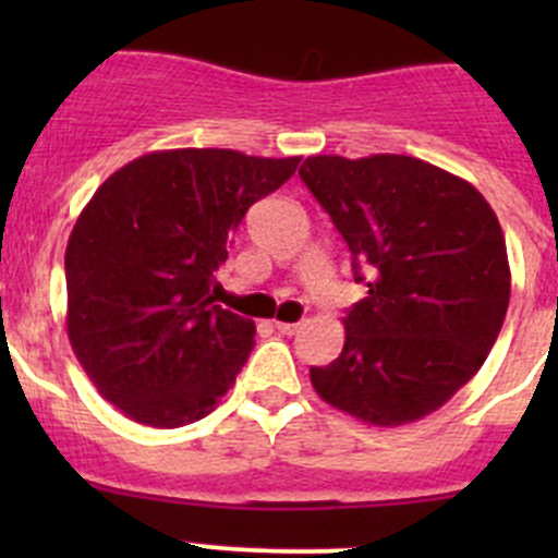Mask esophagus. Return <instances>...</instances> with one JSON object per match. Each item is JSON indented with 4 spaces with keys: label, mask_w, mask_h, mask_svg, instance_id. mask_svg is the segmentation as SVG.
<instances>
[{
    "label": "esophagus",
    "mask_w": 558,
    "mask_h": 558,
    "mask_svg": "<svg viewBox=\"0 0 558 558\" xmlns=\"http://www.w3.org/2000/svg\"><path fill=\"white\" fill-rule=\"evenodd\" d=\"M275 329L280 331V335H296V331L302 329V324H286V320H275Z\"/></svg>",
    "instance_id": "34e87169"
}]
</instances>
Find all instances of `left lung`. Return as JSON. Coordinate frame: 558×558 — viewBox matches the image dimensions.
Wrapping results in <instances>:
<instances>
[{
    "instance_id": "1",
    "label": "left lung",
    "mask_w": 558,
    "mask_h": 558,
    "mask_svg": "<svg viewBox=\"0 0 558 558\" xmlns=\"http://www.w3.org/2000/svg\"><path fill=\"white\" fill-rule=\"evenodd\" d=\"M300 178L369 289L342 318L340 356L311 367L313 388L373 426L435 413L481 369L508 313V247L492 205L413 156H311Z\"/></svg>"
}]
</instances>
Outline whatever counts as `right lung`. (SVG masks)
Here are the masks:
<instances>
[{"label":"right lung","instance_id":"right-lung-1","mask_svg":"<svg viewBox=\"0 0 558 558\" xmlns=\"http://www.w3.org/2000/svg\"><path fill=\"white\" fill-rule=\"evenodd\" d=\"M300 156L154 150L112 172L77 216L64 256L66 335L97 391L156 429L213 413L256 326L213 300L247 207Z\"/></svg>","mask_w":558,"mask_h":558}]
</instances>
